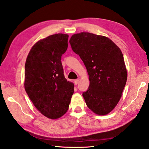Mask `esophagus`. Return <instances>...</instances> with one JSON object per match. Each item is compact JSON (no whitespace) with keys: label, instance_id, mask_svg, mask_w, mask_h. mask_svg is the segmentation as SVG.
<instances>
[{"label":"esophagus","instance_id":"1","mask_svg":"<svg viewBox=\"0 0 149 149\" xmlns=\"http://www.w3.org/2000/svg\"><path fill=\"white\" fill-rule=\"evenodd\" d=\"M79 83V79H75L74 80V84H75V85H77V84Z\"/></svg>","mask_w":149,"mask_h":149}]
</instances>
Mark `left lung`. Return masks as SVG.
Segmentation results:
<instances>
[{
  "mask_svg": "<svg viewBox=\"0 0 149 149\" xmlns=\"http://www.w3.org/2000/svg\"><path fill=\"white\" fill-rule=\"evenodd\" d=\"M69 42L89 76V87L83 94L87 107L97 115L108 114L120 100L127 79L120 48L109 38L88 32L74 34Z\"/></svg>",
  "mask_w": 149,
  "mask_h": 149,
  "instance_id": "8db88e82",
  "label": "left lung"
}]
</instances>
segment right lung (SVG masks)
<instances>
[{"mask_svg":"<svg viewBox=\"0 0 149 149\" xmlns=\"http://www.w3.org/2000/svg\"><path fill=\"white\" fill-rule=\"evenodd\" d=\"M68 37L57 33L39 40L26 58L25 90L36 109L49 119L65 114L74 92V84L65 77L61 61Z\"/></svg>","mask_w":149,"mask_h":149,"instance_id":"right-lung-1","label":"right lung"}]
</instances>
